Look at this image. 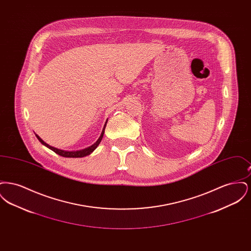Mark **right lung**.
Wrapping results in <instances>:
<instances>
[{
	"instance_id": "right-lung-1",
	"label": "right lung",
	"mask_w": 251,
	"mask_h": 251,
	"mask_svg": "<svg viewBox=\"0 0 251 251\" xmlns=\"http://www.w3.org/2000/svg\"><path fill=\"white\" fill-rule=\"evenodd\" d=\"M107 120H106V122H105V124H104V126H103V129H102V131H101L100 136L99 137V139L96 141L95 143L93 144V145H91V146H89L88 148H85L84 150H80V151H69L59 150V149H56V148H53V147L50 146L49 144L45 143L37 134H36V138L40 141V143L42 144V145H44L45 147H47L50 150H51L52 151H54L55 153H57L58 155L63 156V157H68V158H81V157H84V156L91 154V153L95 151L96 149H97V147L100 145L101 139H102V137H103V134H104V130H105V127H106V124H107Z\"/></svg>"
}]
</instances>
